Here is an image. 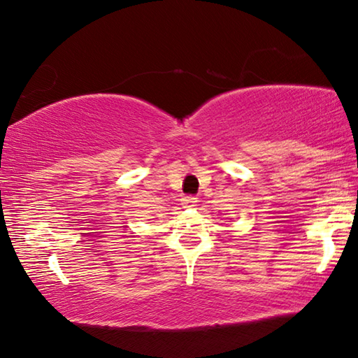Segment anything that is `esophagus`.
<instances>
[{"instance_id":"esophagus-1","label":"esophagus","mask_w":358,"mask_h":358,"mask_svg":"<svg viewBox=\"0 0 358 358\" xmlns=\"http://www.w3.org/2000/svg\"><path fill=\"white\" fill-rule=\"evenodd\" d=\"M196 197L194 196H183V199H181V204L185 207H194L196 206Z\"/></svg>"}]
</instances>
